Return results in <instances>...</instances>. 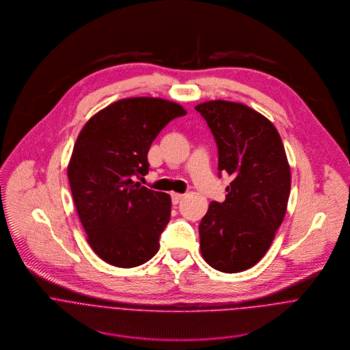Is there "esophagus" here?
I'll use <instances>...</instances> for the list:
<instances>
[{
  "label": "esophagus",
  "mask_w": 350,
  "mask_h": 350,
  "mask_svg": "<svg viewBox=\"0 0 350 350\" xmlns=\"http://www.w3.org/2000/svg\"><path fill=\"white\" fill-rule=\"evenodd\" d=\"M183 197H185L183 194H179V193H171V200H172V203H174V204L179 203Z\"/></svg>",
  "instance_id": "1"
}]
</instances>
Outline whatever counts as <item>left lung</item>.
<instances>
[{
    "label": "left lung",
    "instance_id": "left-lung-1",
    "mask_svg": "<svg viewBox=\"0 0 350 350\" xmlns=\"http://www.w3.org/2000/svg\"><path fill=\"white\" fill-rule=\"evenodd\" d=\"M217 148L218 175L233 176L222 203L213 200L200 224V253L217 271L236 273L258 262L284 219L291 172L273 124L237 102L196 106Z\"/></svg>",
    "mask_w": 350,
    "mask_h": 350
}]
</instances>
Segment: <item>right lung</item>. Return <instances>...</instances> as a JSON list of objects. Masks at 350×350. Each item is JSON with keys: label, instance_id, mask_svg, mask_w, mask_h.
Listing matches in <instances>:
<instances>
[{"label": "right lung", "instance_id": "right-lung-1", "mask_svg": "<svg viewBox=\"0 0 350 350\" xmlns=\"http://www.w3.org/2000/svg\"><path fill=\"white\" fill-rule=\"evenodd\" d=\"M186 110L170 100H117L81 131L67 168L88 243L103 261L132 268L150 260L171 217V197L135 178L150 171L148 150L160 131Z\"/></svg>", "mask_w": 350, "mask_h": 350}]
</instances>
